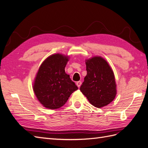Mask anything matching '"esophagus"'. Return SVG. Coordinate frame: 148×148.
Masks as SVG:
<instances>
[{"instance_id": "esophagus-1", "label": "esophagus", "mask_w": 148, "mask_h": 148, "mask_svg": "<svg viewBox=\"0 0 148 148\" xmlns=\"http://www.w3.org/2000/svg\"><path fill=\"white\" fill-rule=\"evenodd\" d=\"M76 84L77 85V86L78 87V88H79L80 87V86H81V84H82V82H77V83H76Z\"/></svg>"}]
</instances>
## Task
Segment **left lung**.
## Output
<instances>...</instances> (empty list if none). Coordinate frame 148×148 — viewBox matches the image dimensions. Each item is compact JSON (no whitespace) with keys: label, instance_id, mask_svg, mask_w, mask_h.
Masks as SVG:
<instances>
[{"label":"left lung","instance_id":"8db88e82","mask_svg":"<svg viewBox=\"0 0 148 148\" xmlns=\"http://www.w3.org/2000/svg\"><path fill=\"white\" fill-rule=\"evenodd\" d=\"M87 75L80 91L89 102L97 108L108 105L117 95V85L112 69L101 56L85 60Z\"/></svg>","mask_w":148,"mask_h":148}]
</instances>
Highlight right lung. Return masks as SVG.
Segmentation results:
<instances>
[{
  "label": "right lung",
  "mask_w": 148,
  "mask_h": 148,
  "mask_svg": "<svg viewBox=\"0 0 148 148\" xmlns=\"http://www.w3.org/2000/svg\"><path fill=\"white\" fill-rule=\"evenodd\" d=\"M69 57L62 53L49 56L40 65L33 84L38 100L47 109L63 106L78 87L66 74L65 68Z\"/></svg>",
  "instance_id": "add662e5"
}]
</instances>
